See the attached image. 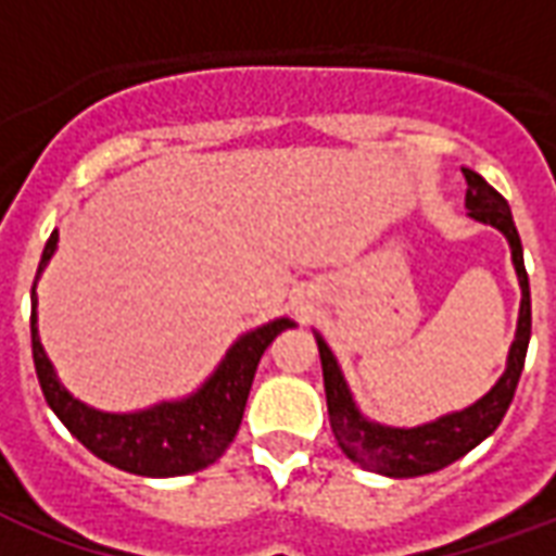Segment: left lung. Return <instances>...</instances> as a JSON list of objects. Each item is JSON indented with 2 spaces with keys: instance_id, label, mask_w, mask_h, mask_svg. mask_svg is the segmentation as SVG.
I'll list each match as a JSON object with an SVG mask.
<instances>
[{
  "instance_id": "8db88e82",
  "label": "left lung",
  "mask_w": 556,
  "mask_h": 556,
  "mask_svg": "<svg viewBox=\"0 0 556 556\" xmlns=\"http://www.w3.org/2000/svg\"><path fill=\"white\" fill-rule=\"evenodd\" d=\"M462 172H465L467 181V217L479 219L485 226H494L506 238L509 253H513L515 277H518V286H521L518 327H515L506 369L497 378V384L491 387L485 396L477 399L473 405H467L462 410H450V414L431 419V422H422V426H384V422H375L357 408L333 351L325 342V337L315 330L333 438H337L339 450L349 455L354 465H361L363 470H372V473H381V477H422V473H434V470L453 465L462 455L470 453L473 446H479L491 431L501 426L503 414L509 410V402L515 396L521 369H525L527 345H530V279H527L525 270L521 238H518L513 211L506 205V199L473 169Z\"/></svg>"
}]
</instances>
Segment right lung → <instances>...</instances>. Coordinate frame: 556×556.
Segmentation results:
<instances>
[{
    "instance_id": "right-lung-1",
    "label": "right lung",
    "mask_w": 556,
    "mask_h": 556,
    "mask_svg": "<svg viewBox=\"0 0 556 556\" xmlns=\"http://www.w3.org/2000/svg\"><path fill=\"white\" fill-rule=\"evenodd\" d=\"M55 250H59V231H53L43 247L38 277L31 286V357H35V372L41 381L43 399L55 417L106 465L137 477H187L214 465L241 429L247 396L262 354L282 330L294 327V321L274 318L267 325L241 333L231 342L226 357L217 363V369L207 375L205 384L195 387L190 396L166 399L151 408L127 410V414L91 408L59 381L38 337L35 289Z\"/></svg>"
}]
</instances>
